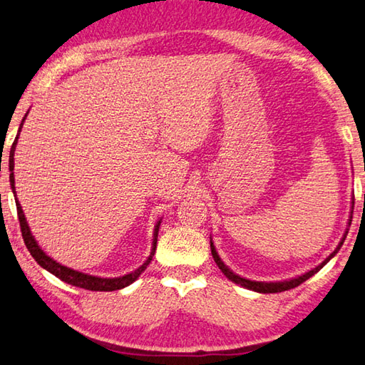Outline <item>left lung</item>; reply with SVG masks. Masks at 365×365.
I'll use <instances>...</instances> for the list:
<instances>
[{
    "label": "left lung",
    "instance_id": "left-lung-1",
    "mask_svg": "<svg viewBox=\"0 0 365 365\" xmlns=\"http://www.w3.org/2000/svg\"><path fill=\"white\" fill-rule=\"evenodd\" d=\"M349 218H353V217H349ZM348 225H351V220L348 222ZM346 235H348V231H344V235H343V237H341V241H340L339 246H336V249H335V250L332 252V254H330L321 264H317L316 268L308 271V273H304V274H302V276H297V277H292V279H287V281L262 282V281H250V279H246V277H241L240 274L233 273V271H231V269L227 267V264H225V263L222 262V258L218 257L217 250H215V246H214V242H212V240H210V252H212V257H214V260H215V263H217V267L222 269V273H223L225 276H227L230 281H233L235 284H240V286L244 287V289L254 290V292H260V294H277V292H284V290H289V289H294V287H297V286H300L302 282L309 279L311 276H314V274L317 273V271H319V269L324 267V264H326V263L330 260V258H334L336 252L340 250V247L343 246L344 237H346Z\"/></svg>",
    "mask_w": 365,
    "mask_h": 365
}]
</instances>
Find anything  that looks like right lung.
I'll use <instances>...</instances> for the list:
<instances>
[{
    "label": "right lung",
    "instance_id": "1",
    "mask_svg": "<svg viewBox=\"0 0 365 365\" xmlns=\"http://www.w3.org/2000/svg\"><path fill=\"white\" fill-rule=\"evenodd\" d=\"M26 118V115H25ZM25 118L22 119L21 123V128H19V134H21V129L24 125ZM19 134L16 137L14 143H12L11 151H9V170H11V175H9V182H11V188H12V193H14L16 197V205H17V215H19V222H21V231H22V237H24V242L26 249L30 250L31 257L35 258L38 262L39 267H43L46 271H49L54 276H57L58 279H62L63 282L71 284V286H76V287H81V289H88V290H96V292H111V290H119V289H124L130 286L132 282H134L138 276H140L147 267L150 264V262L153 260V255L156 252V241H158V231H160V225L161 220H158L155 225V233H153V246H151V252H150V257L147 260L143 262L142 267H138L135 271H132L129 274H124V276H119V277H98V276H91V274H86L81 273V271H76V269H71L68 267H63L58 262H56L54 258H51L49 255H46V252L38 246V242L35 240V236L31 235L29 223H26V218L24 215V210H22V205L21 202L17 201V195H16V182H14V151H16V145L19 140Z\"/></svg>",
    "mask_w": 365,
    "mask_h": 365
}]
</instances>
